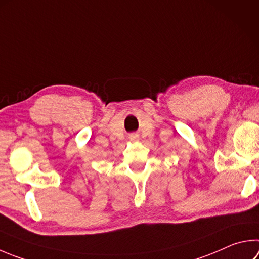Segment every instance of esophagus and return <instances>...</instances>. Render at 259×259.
<instances>
[{"instance_id":"obj_1","label":"esophagus","mask_w":259,"mask_h":259,"mask_svg":"<svg viewBox=\"0 0 259 259\" xmlns=\"http://www.w3.org/2000/svg\"><path fill=\"white\" fill-rule=\"evenodd\" d=\"M136 137H135V136H131V137H130V139H135Z\"/></svg>"}]
</instances>
